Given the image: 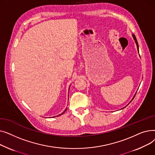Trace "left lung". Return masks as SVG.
Segmentation results:
<instances>
[{
    "mask_svg": "<svg viewBox=\"0 0 155 155\" xmlns=\"http://www.w3.org/2000/svg\"><path fill=\"white\" fill-rule=\"evenodd\" d=\"M133 38H134V39L135 40V42H136V45H137V51H139V46H138V43H137V39H136V36H135V35H133ZM134 98V97H133V99ZM133 99H132V101L133 100Z\"/></svg>",
    "mask_w": 155,
    "mask_h": 155,
    "instance_id": "left-lung-1",
    "label": "left lung"
}]
</instances>
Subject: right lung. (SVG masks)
<instances>
[{
	"instance_id": "1",
	"label": "right lung",
	"mask_w": 155,
	"mask_h": 155,
	"mask_svg": "<svg viewBox=\"0 0 155 155\" xmlns=\"http://www.w3.org/2000/svg\"><path fill=\"white\" fill-rule=\"evenodd\" d=\"M67 110V108H66V109H65V110H64V112H62V113H61V114H59V115H58V116H60V115H62V114H63V113H64V112H65V111H66V110ZM56 116H54V117H56Z\"/></svg>"
}]
</instances>
